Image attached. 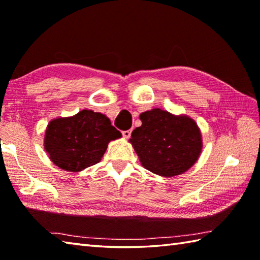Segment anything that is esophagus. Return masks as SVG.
<instances>
[{
	"label": "esophagus",
	"instance_id": "esophagus-1",
	"mask_svg": "<svg viewBox=\"0 0 260 260\" xmlns=\"http://www.w3.org/2000/svg\"><path fill=\"white\" fill-rule=\"evenodd\" d=\"M121 134H123V136L125 137V139H129V137H131V134H132V131H131V129L123 131V132H121Z\"/></svg>",
	"mask_w": 260,
	"mask_h": 260
}]
</instances>
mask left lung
I'll return each mask as SVG.
<instances>
[{"instance_id": "left-lung-1", "label": "left lung", "mask_w": 260, "mask_h": 260, "mask_svg": "<svg viewBox=\"0 0 260 260\" xmlns=\"http://www.w3.org/2000/svg\"><path fill=\"white\" fill-rule=\"evenodd\" d=\"M142 125L129 139L141 164L157 175L171 178L193 167L202 151L201 132L189 116H175L154 108L140 115Z\"/></svg>"}]
</instances>
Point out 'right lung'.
Listing matches in <instances>:
<instances>
[{
	"instance_id": "obj_1",
	"label": "right lung",
	"mask_w": 260,
	"mask_h": 260,
	"mask_svg": "<svg viewBox=\"0 0 260 260\" xmlns=\"http://www.w3.org/2000/svg\"><path fill=\"white\" fill-rule=\"evenodd\" d=\"M121 137L104 114L84 109L71 117H59L48 124L45 150L54 165L80 172L101 161L108 143Z\"/></svg>"
}]
</instances>
